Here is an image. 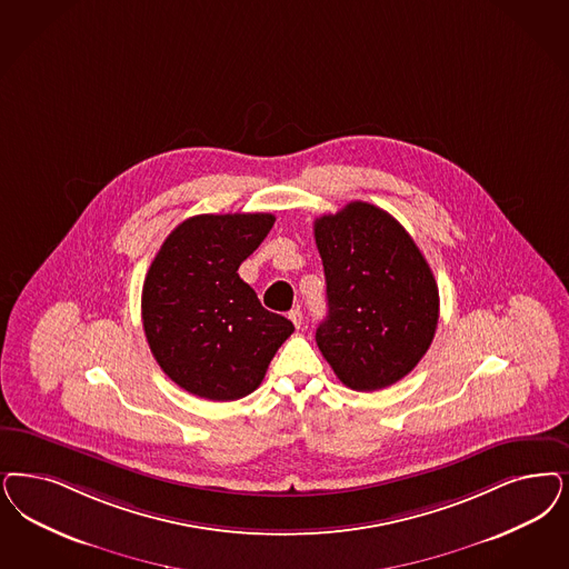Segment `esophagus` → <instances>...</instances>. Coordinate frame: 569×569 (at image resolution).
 I'll return each instance as SVG.
<instances>
[{
	"label": "esophagus",
	"mask_w": 569,
	"mask_h": 569,
	"mask_svg": "<svg viewBox=\"0 0 569 569\" xmlns=\"http://www.w3.org/2000/svg\"><path fill=\"white\" fill-rule=\"evenodd\" d=\"M288 317H290V321L295 323L296 328L302 326V311H300V309H292V311L288 313Z\"/></svg>",
	"instance_id": "1"
}]
</instances>
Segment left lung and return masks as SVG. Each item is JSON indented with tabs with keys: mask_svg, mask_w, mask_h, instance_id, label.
I'll use <instances>...</instances> for the list:
<instances>
[{
	"mask_svg": "<svg viewBox=\"0 0 569 569\" xmlns=\"http://www.w3.org/2000/svg\"><path fill=\"white\" fill-rule=\"evenodd\" d=\"M328 317L315 340L353 391H378L412 372L431 347L439 290L410 233L389 212L351 201L317 218Z\"/></svg>",
	"mask_w": 569,
	"mask_h": 569,
	"instance_id": "obj_1",
	"label": "left lung"
}]
</instances>
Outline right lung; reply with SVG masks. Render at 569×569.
<instances>
[{"label":"right lung","mask_w":569,"mask_h":569,"mask_svg":"<svg viewBox=\"0 0 569 569\" xmlns=\"http://www.w3.org/2000/svg\"><path fill=\"white\" fill-rule=\"evenodd\" d=\"M273 222L262 212L199 214L161 243L142 286V328L159 368L180 389L210 401L241 399L295 332L237 273Z\"/></svg>","instance_id":"right-lung-1"}]
</instances>
